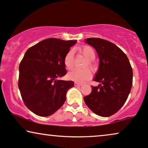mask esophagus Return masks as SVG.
<instances>
[{
	"label": "esophagus",
	"mask_w": 148,
	"mask_h": 148,
	"mask_svg": "<svg viewBox=\"0 0 148 148\" xmlns=\"http://www.w3.org/2000/svg\"><path fill=\"white\" fill-rule=\"evenodd\" d=\"M74 85H75L76 87H80V86L82 85V83H78V82H75V83H74Z\"/></svg>",
	"instance_id": "34e87169"
}]
</instances>
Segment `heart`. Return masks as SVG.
<instances>
[{
	"mask_svg": "<svg viewBox=\"0 0 148 148\" xmlns=\"http://www.w3.org/2000/svg\"><path fill=\"white\" fill-rule=\"evenodd\" d=\"M78 51L88 59L87 62L86 63L85 65V68L89 67L91 70H94L95 65L92 61L96 58V52H95L94 49L91 46H85L79 48ZM63 63H64L65 68L68 70H71L73 68L74 65V57L73 50H70L67 52L66 55H65L64 59H63ZM91 77V73L90 70L87 68L83 69V70L74 69L68 74V78L69 79L78 82V83H83L86 80H89Z\"/></svg>",
	"mask_w": 148,
	"mask_h": 148,
	"instance_id": "1",
	"label": "heart"
}]
</instances>
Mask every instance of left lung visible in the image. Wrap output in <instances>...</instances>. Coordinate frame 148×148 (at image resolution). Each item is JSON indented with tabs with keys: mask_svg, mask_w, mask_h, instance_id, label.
<instances>
[{
	"mask_svg": "<svg viewBox=\"0 0 148 148\" xmlns=\"http://www.w3.org/2000/svg\"><path fill=\"white\" fill-rule=\"evenodd\" d=\"M100 59V65L89 95L84 97L87 106L96 115L109 117L122 107L132 85V70L126 54L111 42L100 38H87Z\"/></svg>",
	"mask_w": 148,
	"mask_h": 148,
	"instance_id": "obj_1",
	"label": "left lung"
}]
</instances>
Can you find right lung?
<instances>
[{
    "label": "right lung",
    "instance_id": "right-lung-1",
    "mask_svg": "<svg viewBox=\"0 0 148 148\" xmlns=\"http://www.w3.org/2000/svg\"><path fill=\"white\" fill-rule=\"evenodd\" d=\"M76 40H42L27 50L19 65L18 87L24 104L37 115L47 117L64 104L72 80H58L67 74L65 55Z\"/></svg>",
    "mask_w": 148,
    "mask_h": 148
}]
</instances>
